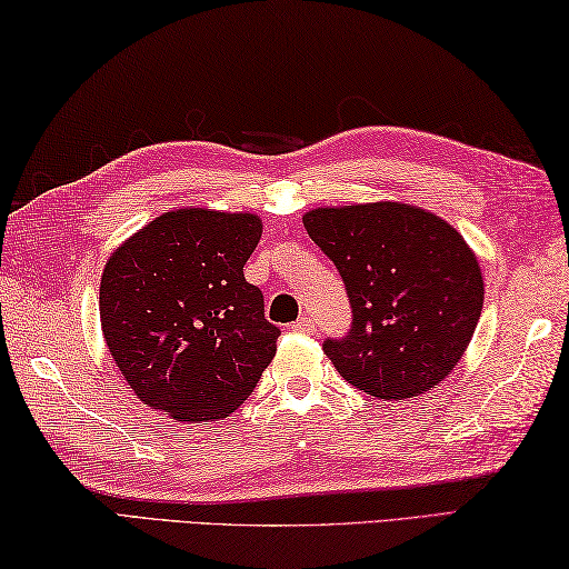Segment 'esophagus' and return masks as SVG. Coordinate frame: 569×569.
<instances>
[{
	"label": "esophagus",
	"mask_w": 569,
	"mask_h": 569,
	"mask_svg": "<svg viewBox=\"0 0 569 569\" xmlns=\"http://www.w3.org/2000/svg\"><path fill=\"white\" fill-rule=\"evenodd\" d=\"M292 330L295 332H305V335H312L315 330H317V325H315V320H312V317H300V320H297L295 325H292Z\"/></svg>",
	"instance_id": "1"
}]
</instances>
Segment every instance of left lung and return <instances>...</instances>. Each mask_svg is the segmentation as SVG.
I'll return each mask as SVG.
<instances>
[{
    "mask_svg": "<svg viewBox=\"0 0 569 569\" xmlns=\"http://www.w3.org/2000/svg\"><path fill=\"white\" fill-rule=\"evenodd\" d=\"M302 222L340 269L352 305L350 335L322 347L335 370L390 402L440 385L462 360L485 302L465 237L405 202L317 207Z\"/></svg>",
    "mask_w": 569,
    "mask_h": 569,
    "instance_id": "1",
    "label": "left lung"
}]
</instances>
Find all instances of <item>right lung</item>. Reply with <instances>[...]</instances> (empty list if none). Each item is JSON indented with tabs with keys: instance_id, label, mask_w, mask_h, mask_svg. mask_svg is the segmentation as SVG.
<instances>
[{
	"instance_id": "add662e5",
	"label": "right lung",
	"mask_w": 569,
	"mask_h": 569,
	"mask_svg": "<svg viewBox=\"0 0 569 569\" xmlns=\"http://www.w3.org/2000/svg\"><path fill=\"white\" fill-rule=\"evenodd\" d=\"M259 237L262 219L252 212L182 207L109 254L102 335L147 407L177 422H214L254 392L279 337L242 272Z\"/></svg>"
}]
</instances>
